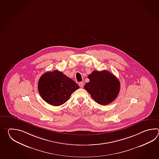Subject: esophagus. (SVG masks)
Here are the masks:
<instances>
[{"instance_id": "34e87169", "label": "esophagus", "mask_w": 159, "mask_h": 159, "mask_svg": "<svg viewBox=\"0 0 159 159\" xmlns=\"http://www.w3.org/2000/svg\"><path fill=\"white\" fill-rule=\"evenodd\" d=\"M79 84V86H80L81 88H83L84 84V82H80V83H79V84Z\"/></svg>"}]
</instances>
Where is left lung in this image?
<instances>
[{
	"label": "left lung",
	"mask_w": 159,
	"mask_h": 159,
	"mask_svg": "<svg viewBox=\"0 0 159 159\" xmlns=\"http://www.w3.org/2000/svg\"><path fill=\"white\" fill-rule=\"evenodd\" d=\"M88 77L90 81L84 85V89L98 104L108 105L118 97L120 87V82L110 72L95 70Z\"/></svg>",
	"instance_id": "1"
}]
</instances>
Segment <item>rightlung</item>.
I'll use <instances>...</instances> for the list:
<instances>
[{
	"instance_id": "right-lung-1",
	"label": "right lung",
	"mask_w": 159,
	"mask_h": 159,
	"mask_svg": "<svg viewBox=\"0 0 159 159\" xmlns=\"http://www.w3.org/2000/svg\"><path fill=\"white\" fill-rule=\"evenodd\" d=\"M79 88L75 81L58 70L45 73L38 83V90L41 98L55 106L65 103Z\"/></svg>"
}]
</instances>
